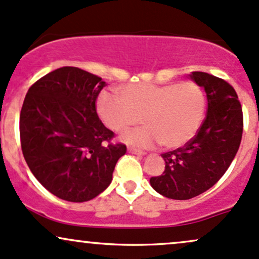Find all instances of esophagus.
<instances>
[{
	"instance_id": "esophagus-1",
	"label": "esophagus",
	"mask_w": 259,
	"mask_h": 259,
	"mask_svg": "<svg viewBox=\"0 0 259 259\" xmlns=\"http://www.w3.org/2000/svg\"><path fill=\"white\" fill-rule=\"evenodd\" d=\"M127 151H129L130 153H134V154H140V156H144V154H146V152H145V151L138 150V148H134V147H129V148H127Z\"/></svg>"
}]
</instances>
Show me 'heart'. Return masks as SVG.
Listing matches in <instances>:
<instances>
[{"instance_id":"obj_1","label":"heart","mask_w":259,"mask_h":259,"mask_svg":"<svg viewBox=\"0 0 259 259\" xmlns=\"http://www.w3.org/2000/svg\"><path fill=\"white\" fill-rule=\"evenodd\" d=\"M119 95H101L97 112L115 133L125 132L142 117L146 125L123 135L124 141L136 146L148 147L156 142L165 150L184 146L200 130L206 113V95L192 81L127 84L119 89Z\"/></svg>"}]
</instances>
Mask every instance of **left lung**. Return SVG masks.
<instances>
[{"instance_id": "left-lung-1", "label": "left lung", "mask_w": 259, "mask_h": 259, "mask_svg": "<svg viewBox=\"0 0 259 259\" xmlns=\"http://www.w3.org/2000/svg\"><path fill=\"white\" fill-rule=\"evenodd\" d=\"M190 76L206 91V118L194 139L162 153L164 171L150 179L158 194L173 200H190L214 185L230 167L242 138V107L233 86L208 73Z\"/></svg>"}]
</instances>
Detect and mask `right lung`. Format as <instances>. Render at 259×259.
I'll return each instance as SVG.
<instances>
[{"label": "right lung", "mask_w": 259, "mask_h": 259, "mask_svg": "<svg viewBox=\"0 0 259 259\" xmlns=\"http://www.w3.org/2000/svg\"><path fill=\"white\" fill-rule=\"evenodd\" d=\"M102 78L76 67L46 74L28 90L19 118L26 164L45 189L62 200L85 202L112 181L124 144L103 125L96 101Z\"/></svg>", "instance_id": "1"}]
</instances>
